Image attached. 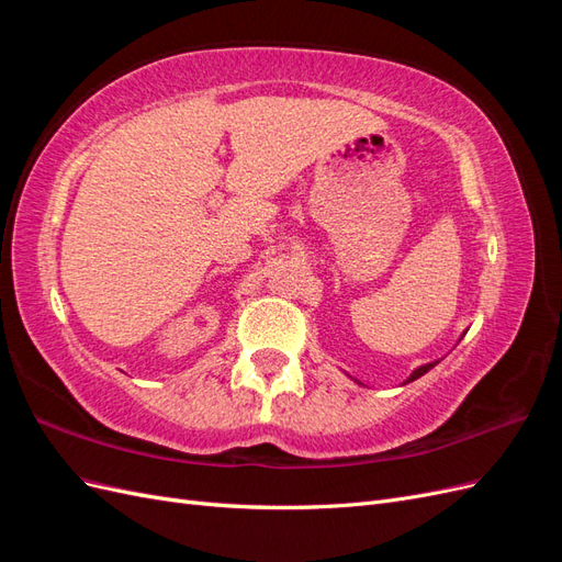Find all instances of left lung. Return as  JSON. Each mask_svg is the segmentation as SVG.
Segmentation results:
<instances>
[{
  "mask_svg": "<svg viewBox=\"0 0 562 562\" xmlns=\"http://www.w3.org/2000/svg\"><path fill=\"white\" fill-rule=\"evenodd\" d=\"M434 366H438V361H431V363H424V366H419V368H415V370H413V372H411V378H407V380H405V382H415V380H417V378H422V375H424V372H429V370H431V368H434ZM347 378H351V375H349V372H347ZM351 380H353V382H356V384H363V382H359V380H356V378H351Z\"/></svg>",
  "mask_w": 562,
  "mask_h": 562,
  "instance_id": "1",
  "label": "left lung"
}]
</instances>
